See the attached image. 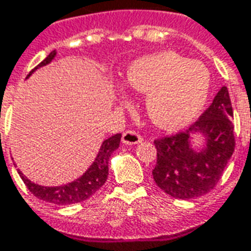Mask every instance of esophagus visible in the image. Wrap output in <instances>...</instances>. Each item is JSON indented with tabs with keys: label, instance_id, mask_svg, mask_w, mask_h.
I'll use <instances>...</instances> for the list:
<instances>
[{
	"label": "esophagus",
	"instance_id": "1",
	"mask_svg": "<svg viewBox=\"0 0 251 251\" xmlns=\"http://www.w3.org/2000/svg\"><path fill=\"white\" fill-rule=\"evenodd\" d=\"M122 142L124 145H138L142 142V136L135 131H126L122 136Z\"/></svg>",
	"mask_w": 251,
	"mask_h": 251
}]
</instances>
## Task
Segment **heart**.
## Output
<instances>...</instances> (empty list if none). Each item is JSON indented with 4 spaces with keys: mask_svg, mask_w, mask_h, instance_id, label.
Instances as JSON below:
<instances>
[{
    "mask_svg": "<svg viewBox=\"0 0 251 251\" xmlns=\"http://www.w3.org/2000/svg\"><path fill=\"white\" fill-rule=\"evenodd\" d=\"M126 82L147 93L146 112L155 126L174 129L200 112L209 92L205 66L166 51L135 60L126 72Z\"/></svg>",
    "mask_w": 251,
    "mask_h": 251,
    "instance_id": "b5f03b06",
    "label": "heart"
}]
</instances>
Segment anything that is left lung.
I'll use <instances>...</instances> for the list:
<instances>
[{"label":"left lung","instance_id":"1","mask_svg":"<svg viewBox=\"0 0 251 251\" xmlns=\"http://www.w3.org/2000/svg\"><path fill=\"white\" fill-rule=\"evenodd\" d=\"M232 106L226 86L215 96L207 111L185 132L154 140L157 165L154 181L165 193L176 199H193L212 191L235 149ZM206 136V147L191 149L192 133Z\"/></svg>","mask_w":251,"mask_h":251}]
</instances>
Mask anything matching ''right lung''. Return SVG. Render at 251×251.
<instances>
[{"label":"right lung","instance_id":"obj_1","mask_svg":"<svg viewBox=\"0 0 251 251\" xmlns=\"http://www.w3.org/2000/svg\"><path fill=\"white\" fill-rule=\"evenodd\" d=\"M55 55H56V52L51 51L49 56L42 63H39L26 75V78L29 77L36 69L49 65L50 62L55 58ZM120 139H122V134H116L104 140L97 157L94 159V162L92 163V166L79 178L74 179L73 182H69L66 185H37L35 182H31L20 170H19V174H20V177L24 181L26 188L29 189V192L40 200L52 202V204H59V205H69V204H74V202H81L89 199L92 195H94L101 186L105 184L106 178H108V162H109L112 152L116 150L120 145Z\"/></svg>","mask_w":251,"mask_h":251}]
</instances>
